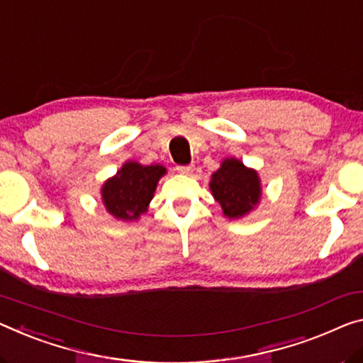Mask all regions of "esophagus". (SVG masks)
I'll return each mask as SVG.
<instances>
[{
  "mask_svg": "<svg viewBox=\"0 0 363 363\" xmlns=\"http://www.w3.org/2000/svg\"><path fill=\"white\" fill-rule=\"evenodd\" d=\"M193 169H194L193 165H178L177 172H178V174H183V175H189V174H193Z\"/></svg>",
  "mask_w": 363,
  "mask_h": 363,
  "instance_id": "obj_1",
  "label": "esophagus"
}]
</instances>
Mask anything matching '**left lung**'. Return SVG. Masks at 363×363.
Returning <instances> with one entry per match:
<instances>
[{"instance_id": "8db88e82", "label": "left lung", "mask_w": 363, "mask_h": 363, "mask_svg": "<svg viewBox=\"0 0 363 363\" xmlns=\"http://www.w3.org/2000/svg\"><path fill=\"white\" fill-rule=\"evenodd\" d=\"M211 189L224 216L235 219L253 209L261 196L259 178L237 159H227L213 175Z\"/></svg>"}]
</instances>
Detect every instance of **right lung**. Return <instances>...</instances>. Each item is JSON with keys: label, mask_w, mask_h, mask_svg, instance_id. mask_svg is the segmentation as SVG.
<instances>
[{"label": "right lung", "mask_w": 363, "mask_h": 363, "mask_svg": "<svg viewBox=\"0 0 363 363\" xmlns=\"http://www.w3.org/2000/svg\"><path fill=\"white\" fill-rule=\"evenodd\" d=\"M165 174L162 165H139L126 162L118 174L105 182L102 199L111 216L121 220L138 219L146 213L159 178Z\"/></svg>", "instance_id": "add662e5"}]
</instances>
